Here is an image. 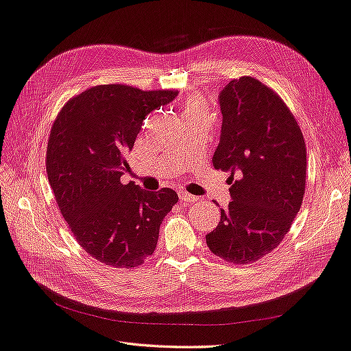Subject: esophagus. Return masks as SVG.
<instances>
[{
  "instance_id": "obj_1",
  "label": "esophagus",
  "mask_w": 351,
  "mask_h": 351,
  "mask_svg": "<svg viewBox=\"0 0 351 351\" xmlns=\"http://www.w3.org/2000/svg\"><path fill=\"white\" fill-rule=\"evenodd\" d=\"M178 197H180V201H182V202L186 204V205H191V204H193V202L197 201L196 196H193V195H191V193H187V192H183V191L178 192Z\"/></svg>"
}]
</instances>
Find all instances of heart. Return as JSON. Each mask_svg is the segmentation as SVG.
Masks as SVG:
<instances>
[{
    "instance_id": "b5f03b06",
    "label": "heart",
    "mask_w": 351,
    "mask_h": 351,
    "mask_svg": "<svg viewBox=\"0 0 351 351\" xmlns=\"http://www.w3.org/2000/svg\"><path fill=\"white\" fill-rule=\"evenodd\" d=\"M183 115L186 121L193 119H210L211 113L208 110L205 101L201 97H191L184 105Z\"/></svg>"
}]
</instances>
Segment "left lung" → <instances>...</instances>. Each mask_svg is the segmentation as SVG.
Instances as JSON below:
<instances>
[{
    "label": "left lung",
    "mask_w": 351,
    "mask_h": 351,
    "mask_svg": "<svg viewBox=\"0 0 351 351\" xmlns=\"http://www.w3.org/2000/svg\"><path fill=\"white\" fill-rule=\"evenodd\" d=\"M219 103L223 122L213 164L230 173L232 201L205 239L223 260L248 264L276 248L300 211L306 143L285 103L258 80L230 81Z\"/></svg>",
    "instance_id": "1"
}]
</instances>
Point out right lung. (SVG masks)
Segmentation results:
<instances>
[{
    "label": "right lung",
    "mask_w": 351,
    "mask_h": 351,
    "mask_svg": "<svg viewBox=\"0 0 351 351\" xmlns=\"http://www.w3.org/2000/svg\"><path fill=\"white\" fill-rule=\"evenodd\" d=\"M177 94L97 85L66 103L51 127L47 176L56 202L75 239L106 266L134 267L152 255L159 226L178 201L173 189L121 183L145 118Z\"/></svg>",
    "instance_id": "add662e5"
}]
</instances>
